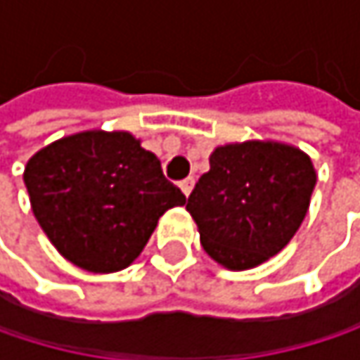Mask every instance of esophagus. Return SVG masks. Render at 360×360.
<instances>
[{
  "mask_svg": "<svg viewBox=\"0 0 360 360\" xmlns=\"http://www.w3.org/2000/svg\"><path fill=\"white\" fill-rule=\"evenodd\" d=\"M193 183H195V181H193V177H187V179H183L179 183L181 191H183L185 195H189V193H191V189H193Z\"/></svg>",
  "mask_w": 360,
  "mask_h": 360,
  "instance_id": "esophagus-1",
  "label": "esophagus"
}]
</instances>
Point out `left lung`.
Masks as SVG:
<instances>
[{"instance_id":"8db88e82","label":"left lung","mask_w":360,"mask_h":360,"mask_svg":"<svg viewBox=\"0 0 360 360\" xmlns=\"http://www.w3.org/2000/svg\"><path fill=\"white\" fill-rule=\"evenodd\" d=\"M317 173L311 158L288 143L219 146L187 198L206 254L231 271H246L281 252L302 225Z\"/></svg>"}]
</instances>
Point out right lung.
<instances>
[{
  "label": "right lung",
  "mask_w": 360,
  "mask_h": 360,
  "mask_svg": "<svg viewBox=\"0 0 360 360\" xmlns=\"http://www.w3.org/2000/svg\"><path fill=\"white\" fill-rule=\"evenodd\" d=\"M25 185L49 242L89 273L129 266L158 219L185 204L160 160L127 131H83L45 146L27 162Z\"/></svg>",
  "instance_id": "add662e5"
}]
</instances>
